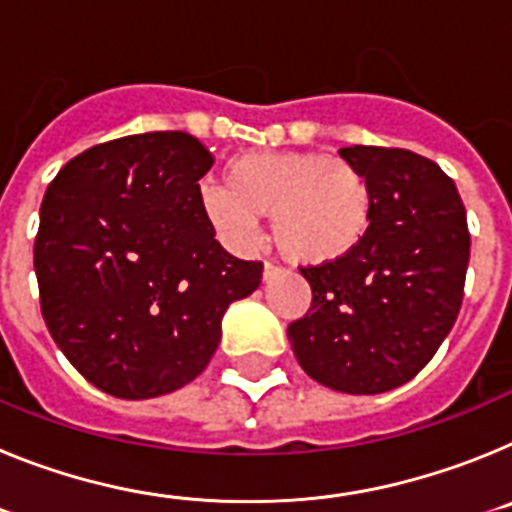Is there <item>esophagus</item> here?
I'll list each match as a JSON object with an SVG mask.
<instances>
[{"label":"esophagus","mask_w":512,"mask_h":512,"mask_svg":"<svg viewBox=\"0 0 512 512\" xmlns=\"http://www.w3.org/2000/svg\"><path fill=\"white\" fill-rule=\"evenodd\" d=\"M282 271H284L282 266H277V264H271V261H266V264H264V282L269 284L271 279H277L279 274H282Z\"/></svg>","instance_id":"obj_1"}]
</instances>
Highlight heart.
<instances>
[{
    "label": "heart",
    "mask_w": 512,
    "mask_h": 512,
    "mask_svg": "<svg viewBox=\"0 0 512 512\" xmlns=\"http://www.w3.org/2000/svg\"><path fill=\"white\" fill-rule=\"evenodd\" d=\"M207 223L233 243H251L271 215L279 251L297 264H328L361 246L372 225V187L343 158L320 151H266L233 158L225 187L200 194Z\"/></svg>",
    "instance_id": "obj_1"
}]
</instances>
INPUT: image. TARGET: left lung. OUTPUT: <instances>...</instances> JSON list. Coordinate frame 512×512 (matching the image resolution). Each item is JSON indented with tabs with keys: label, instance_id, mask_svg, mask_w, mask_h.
Returning a JSON list of instances; mask_svg holds the SVG:
<instances>
[{
	"label": "left lung",
	"instance_id": "1",
	"mask_svg": "<svg viewBox=\"0 0 512 512\" xmlns=\"http://www.w3.org/2000/svg\"><path fill=\"white\" fill-rule=\"evenodd\" d=\"M341 158L372 187V225L356 251L302 266L312 305L289 323L300 366L348 395L410 382L454 328L469 264L467 212L431 158L351 146Z\"/></svg>",
	"mask_w": 512,
	"mask_h": 512
}]
</instances>
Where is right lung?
Masks as SVG:
<instances>
[{"label": "right lung", "mask_w": 512, "mask_h": 512, "mask_svg": "<svg viewBox=\"0 0 512 512\" xmlns=\"http://www.w3.org/2000/svg\"><path fill=\"white\" fill-rule=\"evenodd\" d=\"M212 153L182 130L117 138L71 158L45 189L33 261L40 310L81 377L122 400L202 374L230 302L261 261L215 241L200 207Z\"/></svg>", "instance_id": "right-lung-1"}]
</instances>
